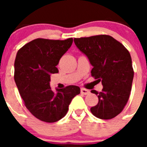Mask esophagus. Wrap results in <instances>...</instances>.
Segmentation results:
<instances>
[{"label": "esophagus", "mask_w": 147, "mask_h": 147, "mask_svg": "<svg viewBox=\"0 0 147 147\" xmlns=\"http://www.w3.org/2000/svg\"><path fill=\"white\" fill-rule=\"evenodd\" d=\"M81 93L83 94H88L90 93L89 90L85 89V88H81Z\"/></svg>", "instance_id": "obj_1"}]
</instances>
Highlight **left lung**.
<instances>
[{
  "instance_id": "left-lung-1",
  "label": "left lung",
  "mask_w": 147,
  "mask_h": 147,
  "mask_svg": "<svg viewBox=\"0 0 147 147\" xmlns=\"http://www.w3.org/2000/svg\"><path fill=\"white\" fill-rule=\"evenodd\" d=\"M74 42L93 65L92 77L103 85L100 92L92 91L98 103L91 112L100 119L114 118L127 105L132 88L134 71L129 51L108 35L75 38Z\"/></svg>"
}]
</instances>
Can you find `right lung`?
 <instances>
[{
	"mask_svg": "<svg viewBox=\"0 0 147 147\" xmlns=\"http://www.w3.org/2000/svg\"><path fill=\"white\" fill-rule=\"evenodd\" d=\"M73 39L54 40L38 38L18 50L14 62V81L29 111L43 122L53 123L64 117L80 88L69 85L54 93L50 76L58 73L56 65L72 44Z\"/></svg>",
	"mask_w": 147,
	"mask_h": 147,
	"instance_id": "obj_1",
	"label": "right lung"
}]
</instances>
